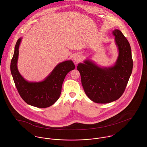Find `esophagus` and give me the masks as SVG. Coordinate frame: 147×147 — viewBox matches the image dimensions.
I'll return each mask as SVG.
<instances>
[{"label":"esophagus","instance_id":"1","mask_svg":"<svg viewBox=\"0 0 147 147\" xmlns=\"http://www.w3.org/2000/svg\"><path fill=\"white\" fill-rule=\"evenodd\" d=\"M74 60L76 63L79 62L80 60V55L79 54H75V55L74 56Z\"/></svg>","mask_w":147,"mask_h":147}]
</instances>
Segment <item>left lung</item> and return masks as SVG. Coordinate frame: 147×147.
I'll return each mask as SVG.
<instances>
[{"mask_svg":"<svg viewBox=\"0 0 147 147\" xmlns=\"http://www.w3.org/2000/svg\"><path fill=\"white\" fill-rule=\"evenodd\" d=\"M118 50L116 62L111 67H100L86 59L77 67L86 96L93 102L107 104L117 100L125 92L132 74L133 61L131 46L118 29L113 31Z\"/></svg>","mask_w":147,"mask_h":147,"instance_id":"8db88e82","label":"left lung"}]
</instances>
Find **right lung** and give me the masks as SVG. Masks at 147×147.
Segmentation results:
<instances>
[{"mask_svg": "<svg viewBox=\"0 0 147 147\" xmlns=\"http://www.w3.org/2000/svg\"><path fill=\"white\" fill-rule=\"evenodd\" d=\"M21 40L20 38L16 43L10 67L16 87L22 100L28 105L39 108L49 107L59 99L64 78L75 66L71 60L64 61L57 64L43 81L29 82L21 76L17 65Z\"/></svg>", "mask_w": 147, "mask_h": 147, "instance_id": "right-lung-1", "label": "right lung"}]
</instances>
